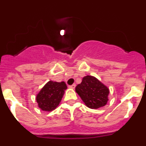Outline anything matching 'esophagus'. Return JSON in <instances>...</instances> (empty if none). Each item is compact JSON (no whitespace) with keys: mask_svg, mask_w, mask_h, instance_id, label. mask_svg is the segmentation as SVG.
I'll return each mask as SVG.
<instances>
[{"mask_svg":"<svg viewBox=\"0 0 146 146\" xmlns=\"http://www.w3.org/2000/svg\"><path fill=\"white\" fill-rule=\"evenodd\" d=\"M69 87H70L71 88H74L76 87V85L75 84H73V85H72V86H69Z\"/></svg>","mask_w":146,"mask_h":146,"instance_id":"esophagus-1","label":"esophagus"}]
</instances>
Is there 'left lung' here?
<instances>
[{"instance_id": "8db88e82", "label": "left lung", "mask_w": 146, "mask_h": 146, "mask_svg": "<svg viewBox=\"0 0 146 146\" xmlns=\"http://www.w3.org/2000/svg\"><path fill=\"white\" fill-rule=\"evenodd\" d=\"M75 91L86 106L91 109L104 106L108 101L109 89L92 76L83 77L80 84L76 86Z\"/></svg>"}]
</instances>
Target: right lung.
I'll list each match as a JSON object with an SVG mask.
<instances>
[{"label": "right lung", "instance_id": "add662e5", "mask_svg": "<svg viewBox=\"0 0 146 146\" xmlns=\"http://www.w3.org/2000/svg\"><path fill=\"white\" fill-rule=\"evenodd\" d=\"M67 86L64 82L49 81L36 96L38 105L42 110L52 111L61 101Z\"/></svg>", "mask_w": 146, "mask_h": 146}]
</instances>
